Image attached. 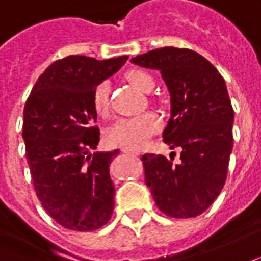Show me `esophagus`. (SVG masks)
<instances>
[{
    "label": "esophagus",
    "instance_id": "1",
    "mask_svg": "<svg viewBox=\"0 0 261 261\" xmlns=\"http://www.w3.org/2000/svg\"><path fill=\"white\" fill-rule=\"evenodd\" d=\"M124 154H133V155H138L137 151H130V150H123Z\"/></svg>",
    "mask_w": 261,
    "mask_h": 261
}]
</instances>
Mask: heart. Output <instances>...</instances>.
<instances>
[{
	"instance_id": "heart-1",
	"label": "heart",
	"mask_w": 261,
	"mask_h": 261,
	"mask_svg": "<svg viewBox=\"0 0 261 261\" xmlns=\"http://www.w3.org/2000/svg\"><path fill=\"white\" fill-rule=\"evenodd\" d=\"M125 80L131 86L143 93H150L155 86L153 75L143 70H131L125 74ZM93 108L95 114L107 117L110 113V84L101 81L93 90ZM160 128V118L155 113H143L140 116L120 118L106 133V141L111 147L137 151L147 145L148 140Z\"/></svg>"
}]
</instances>
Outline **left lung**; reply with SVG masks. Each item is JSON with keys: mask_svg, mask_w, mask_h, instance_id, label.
I'll use <instances>...</instances> for the list:
<instances>
[{"mask_svg": "<svg viewBox=\"0 0 261 261\" xmlns=\"http://www.w3.org/2000/svg\"><path fill=\"white\" fill-rule=\"evenodd\" d=\"M161 72L171 98V116L163 141L181 147L180 161L144 154L145 184L161 212L190 219L205 212L227 178L233 148L234 111L227 87L210 61L196 51L164 47L131 60Z\"/></svg>", "mask_w": 261, "mask_h": 261, "instance_id": "1", "label": "left lung"}]
</instances>
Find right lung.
I'll return each mask as SVG.
<instances>
[{"mask_svg": "<svg viewBox=\"0 0 261 261\" xmlns=\"http://www.w3.org/2000/svg\"><path fill=\"white\" fill-rule=\"evenodd\" d=\"M128 57L57 60L37 80L24 107L22 138L37 197L53 219L75 231L107 224L114 208L110 163L118 150L93 153L100 140L94 87Z\"/></svg>", "mask_w": 261, "mask_h": 261, "instance_id": "obj_1", "label": "right lung"}]
</instances>
